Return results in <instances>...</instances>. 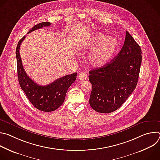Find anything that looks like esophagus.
I'll return each mask as SVG.
<instances>
[{"mask_svg": "<svg viewBox=\"0 0 160 160\" xmlns=\"http://www.w3.org/2000/svg\"><path fill=\"white\" fill-rule=\"evenodd\" d=\"M78 77L80 80H85L87 78V74L85 72H82L78 74Z\"/></svg>", "mask_w": 160, "mask_h": 160, "instance_id": "esophagus-1", "label": "esophagus"}]
</instances>
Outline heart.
Here are the masks:
<instances>
[{
  "instance_id": "obj_1",
  "label": "heart",
  "mask_w": 160,
  "mask_h": 160,
  "mask_svg": "<svg viewBox=\"0 0 160 160\" xmlns=\"http://www.w3.org/2000/svg\"><path fill=\"white\" fill-rule=\"evenodd\" d=\"M81 47L85 49H93L88 56L89 63L96 68L108 64L115 54L118 42L115 37L106 36L100 32H95L81 41Z\"/></svg>"
}]
</instances>
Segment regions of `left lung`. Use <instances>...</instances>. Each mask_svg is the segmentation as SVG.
Segmentation results:
<instances>
[{
    "mask_svg": "<svg viewBox=\"0 0 160 160\" xmlns=\"http://www.w3.org/2000/svg\"><path fill=\"white\" fill-rule=\"evenodd\" d=\"M139 45L126 32L123 46L105 66L89 72L92 88L89 104L93 109L109 113L118 109L137 86L142 62Z\"/></svg>",
    "mask_w": 160,
    "mask_h": 160,
    "instance_id": "obj_1",
    "label": "left lung"
}]
</instances>
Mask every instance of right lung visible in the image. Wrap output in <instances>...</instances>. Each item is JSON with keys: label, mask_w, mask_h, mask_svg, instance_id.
<instances>
[{"label": "right lung", "mask_w": 160, "mask_h": 160, "mask_svg": "<svg viewBox=\"0 0 160 160\" xmlns=\"http://www.w3.org/2000/svg\"><path fill=\"white\" fill-rule=\"evenodd\" d=\"M50 25L51 22H40L35 25L28 33L44 27H49ZM25 37V35L19 41L16 50L18 77L20 87L35 108L42 111H53L64 102L67 90L75 81L77 73L59 78L45 86H42L36 83L26 73L20 57V45Z\"/></svg>", "instance_id": "1"}]
</instances>
